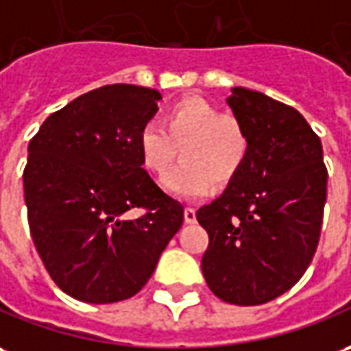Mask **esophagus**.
<instances>
[{"mask_svg": "<svg viewBox=\"0 0 351 351\" xmlns=\"http://www.w3.org/2000/svg\"><path fill=\"white\" fill-rule=\"evenodd\" d=\"M183 217H185L187 223H195V221H197V210H195V208H185Z\"/></svg>", "mask_w": 351, "mask_h": 351, "instance_id": "obj_1", "label": "esophagus"}]
</instances>
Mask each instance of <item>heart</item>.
Masks as SVG:
<instances>
[{
  "mask_svg": "<svg viewBox=\"0 0 351 351\" xmlns=\"http://www.w3.org/2000/svg\"><path fill=\"white\" fill-rule=\"evenodd\" d=\"M145 170L162 176L176 160L181 164L162 180L171 197L195 200L204 197L212 183L223 187L245 168L250 139L245 124L200 97H183L166 110L162 125L147 122L137 137Z\"/></svg>",
  "mask_w": 351,
  "mask_h": 351,
  "instance_id": "obj_1",
  "label": "heart"
}]
</instances>
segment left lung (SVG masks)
<instances>
[{"instance_id":"left-lung-1","label":"left lung","mask_w":351,"mask_h":351,"mask_svg":"<svg viewBox=\"0 0 351 351\" xmlns=\"http://www.w3.org/2000/svg\"><path fill=\"white\" fill-rule=\"evenodd\" d=\"M227 99L245 124L250 152L221 197L199 208L210 243L202 273L219 300L260 306L292 289L317 248L327 168L317 134L292 106L233 88Z\"/></svg>"}]
</instances>
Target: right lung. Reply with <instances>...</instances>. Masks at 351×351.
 Segmentation results:
<instances>
[{"instance_id": "right-lung-1", "label": "right lung", "mask_w": 351, "mask_h": 351, "mask_svg": "<svg viewBox=\"0 0 351 351\" xmlns=\"http://www.w3.org/2000/svg\"><path fill=\"white\" fill-rule=\"evenodd\" d=\"M160 99L141 86H103L53 112L28 145L32 241L51 279L76 300L135 296L183 223V206L151 180L137 149ZM134 207L144 214L125 218Z\"/></svg>"}]
</instances>
